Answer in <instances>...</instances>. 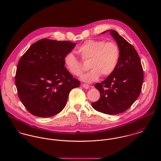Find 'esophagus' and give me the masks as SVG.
Masks as SVG:
<instances>
[{
  "mask_svg": "<svg viewBox=\"0 0 161 161\" xmlns=\"http://www.w3.org/2000/svg\"><path fill=\"white\" fill-rule=\"evenodd\" d=\"M82 87L86 89H88L89 88V86L87 85V84H82Z\"/></svg>",
  "mask_w": 161,
  "mask_h": 161,
  "instance_id": "obj_1",
  "label": "esophagus"
}]
</instances>
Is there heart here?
Returning a JSON list of instances; mask_svg holds the SVG:
<instances>
[{"instance_id": "b5f03b06", "label": "heart", "mask_w": 161, "mask_h": 161, "mask_svg": "<svg viewBox=\"0 0 161 161\" xmlns=\"http://www.w3.org/2000/svg\"><path fill=\"white\" fill-rule=\"evenodd\" d=\"M77 52L83 60L89 59L88 66L91 69L81 77L82 80L86 82H94L101 75L107 77L112 74L120 57V50L117 44L98 40H86L78 47ZM64 63L71 74L80 76L83 72L82 63L73 53L69 52L65 55Z\"/></svg>"}]
</instances>
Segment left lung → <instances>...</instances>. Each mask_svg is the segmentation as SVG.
Segmentation results:
<instances>
[{
    "label": "left lung",
    "mask_w": 161,
    "mask_h": 161,
    "mask_svg": "<svg viewBox=\"0 0 161 161\" xmlns=\"http://www.w3.org/2000/svg\"><path fill=\"white\" fill-rule=\"evenodd\" d=\"M108 31L119 48L120 57L114 72L101 83L95 84L100 97L97 102L92 103V106L98 112L116 115L128 110L138 98L144 74L135 47L115 30Z\"/></svg>",
    "instance_id": "left-lung-1"
}]
</instances>
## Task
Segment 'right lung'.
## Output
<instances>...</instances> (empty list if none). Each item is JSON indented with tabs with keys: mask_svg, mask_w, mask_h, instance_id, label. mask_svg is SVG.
<instances>
[{
	"mask_svg": "<svg viewBox=\"0 0 161 161\" xmlns=\"http://www.w3.org/2000/svg\"><path fill=\"white\" fill-rule=\"evenodd\" d=\"M75 43L42 39L20 58L16 71L18 95L32 115L50 117L65 107L70 91L80 82L64 67V58Z\"/></svg>",
	"mask_w": 161,
	"mask_h": 161,
	"instance_id": "1",
	"label": "right lung"
}]
</instances>
